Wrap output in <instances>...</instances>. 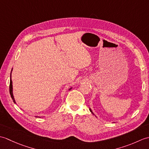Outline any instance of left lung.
Instances as JSON below:
<instances>
[{"label":"left lung","instance_id":"1","mask_svg":"<svg viewBox=\"0 0 149 149\" xmlns=\"http://www.w3.org/2000/svg\"><path fill=\"white\" fill-rule=\"evenodd\" d=\"M90 109V112H91V113H92L93 115H94V113H93V112L92 111V110H91V108H90V109ZM114 123H115V122H114Z\"/></svg>","mask_w":149,"mask_h":149}]
</instances>
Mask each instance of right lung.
Returning a JSON list of instances; mask_svg holds the SVG:
<instances>
[{
	"label": "right lung",
	"mask_w": 149,
	"mask_h": 149,
	"mask_svg": "<svg viewBox=\"0 0 149 149\" xmlns=\"http://www.w3.org/2000/svg\"><path fill=\"white\" fill-rule=\"evenodd\" d=\"M12 70H13V68L11 70V74H10V84H9V93H10V95H11V97L12 98L13 100V102L15 104H17L16 103V101L15 100V98H14V96H13V82H12V80H11V72H12ZM72 89V87H71L70 88H69L68 90H70ZM35 117H36V118H43V117L44 116H35Z\"/></svg>",
	"instance_id": "add662e5"
}]
</instances>
